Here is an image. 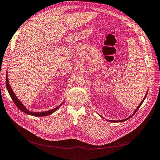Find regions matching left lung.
<instances>
[{
	"label": "left lung",
	"instance_id": "8db88e82",
	"mask_svg": "<svg viewBox=\"0 0 160 160\" xmlns=\"http://www.w3.org/2000/svg\"><path fill=\"white\" fill-rule=\"evenodd\" d=\"M147 94H148V92H147V93H146V96H145V98H143V99L142 100V102H141V103H140L139 105V106H138V107L137 108V109H135V111H134V113H133V115H131V116H129V117L128 118H127V119H123V120H119V121H113V120H109V122H125V121H126L127 119H129L130 118H132V116L135 113H136V111H138V109L140 108V106H141L142 105V104L143 103V101L145 100V99H146V96H147ZM102 118H103V117H102Z\"/></svg>",
	"mask_w": 160,
	"mask_h": 160
}]
</instances>
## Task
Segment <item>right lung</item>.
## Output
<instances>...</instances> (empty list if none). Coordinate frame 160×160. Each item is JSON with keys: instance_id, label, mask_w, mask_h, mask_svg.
<instances>
[{"instance_id": "add662e5", "label": "right lung", "mask_w": 160, "mask_h": 160, "mask_svg": "<svg viewBox=\"0 0 160 160\" xmlns=\"http://www.w3.org/2000/svg\"><path fill=\"white\" fill-rule=\"evenodd\" d=\"M7 77H6V86H7V90H8V92L9 95H10L11 99H12V101H14V104L16 105L17 107L20 109L21 111H22V112H24L26 114H28V115H32V116H37V117H41V116H46V115H51V113H52L53 112H55V111L56 110H57L58 109H59L62 103H61L60 105L58 106V107L52 109H51L49 111H44V112H31V111H28L25 106H24L22 105V103H21V102L20 101L18 100V99L17 98L16 95H14V93H13V91L11 88L10 85H9V83H8V75H7Z\"/></svg>"}]
</instances>
